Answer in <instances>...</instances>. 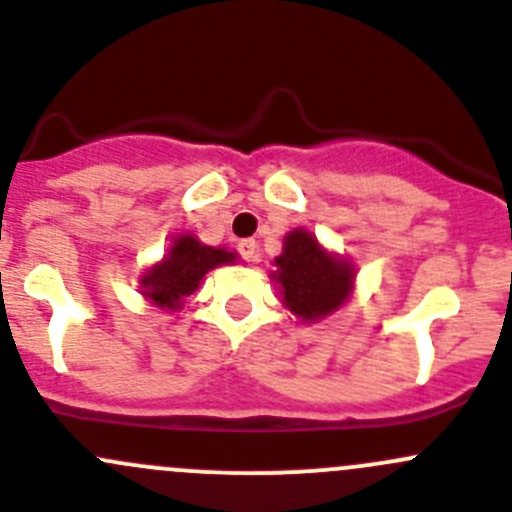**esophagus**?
Masks as SVG:
<instances>
[{
  "instance_id": "1",
  "label": "esophagus",
  "mask_w": 512,
  "mask_h": 512,
  "mask_svg": "<svg viewBox=\"0 0 512 512\" xmlns=\"http://www.w3.org/2000/svg\"><path fill=\"white\" fill-rule=\"evenodd\" d=\"M238 253H241L243 261H259V243L253 241V238H243L238 243Z\"/></svg>"
}]
</instances>
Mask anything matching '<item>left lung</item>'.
<instances>
[{
  "label": "left lung",
  "instance_id": "1",
  "mask_svg": "<svg viewBox=\"0 0 512 512\" xmlns=\"http://www.w3.org/2000/svg\"><path fill=\"white\" fill-rule=\"evenodd\" d=\"M274 281L284 306L309 324L334 314L354 289V266L319 246L306 228L286 233L284 251L274 259Z\"/></svg>",
  "mask_w": 512,
  "mask_h": 512
}]
</instances>
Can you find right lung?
<instances>
[{"mask_svg":"<svg viewBox=\"0 0 512 512\" xmlns=\"http://www.w3.org/2000/svg\"><path fill=\"white\" fill-rule=\"evenodd\" d=\"M236 253L226 248H213L198 241L191 233L173 238V246L163 261L150 266L140 276V294L158 309L178 311L188 296L201 286L203 276L221 264H233Z\"/></svg>","mask_w":512,"mask_h":512,"instance_id":"add662e5","label":"right lung"}]
</instances>
